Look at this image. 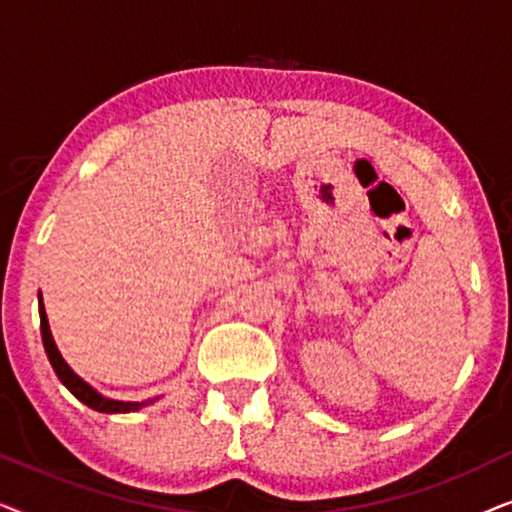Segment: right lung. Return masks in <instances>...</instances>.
Wrapping results in <instances>:
<instances>
[{
	"label": "right lung",
	"instance_id": "obj_1",
	"mask_svg": "<svg viewBox=\"0 0 512 512\" xmlns=\"http://www.w3.org/2000/svg\"><path fill=\"white\" fill-rule=\"evenodd\" d=\"M39 317H41V340H44V349H46V354H48V361H51V366L55 370V375L60 377V382L65 384V387L72 391V394L79 398L81 403H86L88 408H93L97 412H132V410H139V408H144V405L153 403V401H144V403L111 401V398H104V396L97 394L95 389H90L88 384L83 382L81 377L76 375L74 370L67 366L65 359H62L60 352H58V347H55L51 328H48L46 310H44V303H41V298H39Z\"/></svg>",
	"mask_w": 512,
	"mask_h": 512
}]
</instances>
